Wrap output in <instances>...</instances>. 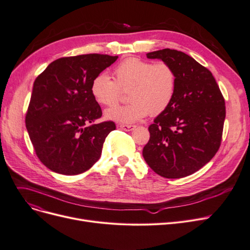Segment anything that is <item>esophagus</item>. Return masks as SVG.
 Listing matches in <instances>:
<instances>
[{
	"mask_svg": "<svg viewBox=\"0 0 250 250\" xmlns=\"http://www.w3.org/2000/svg\"><path fill=\"white\" fill-rule=\"evenodd\" d=\"M119 127H121L122 129H124V131L125 132H129V131H133L134 128H136V125H119Z\"/></svg>",
	"mask_w": 250,
	"mask_h": 250,
	"instance_id": "1",
	"label": "esophagus"
}]
</instances>
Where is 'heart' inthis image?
<instances>
[{"label": "heart", "mask_w": 250, "mask_h": 250, "mask_svg": "<svg viewBox=\"0 0 250 250\" xmlns=\"http://www.w3.org/2000/svg\"><path fill=\"white\" fill-rule=\"evenodd\" d=\"M113 80L106 73H99L91 83V94L101 106L112 107L121 100L122 92L128 91L131 101L105 112L110 121L133 124L149 113L156 115L170 105L177 89V75L167 62L152 64L131 57L119 63L113 70Z\"/></svg>", "instance_id": "b5f03b06"}]
</instances>
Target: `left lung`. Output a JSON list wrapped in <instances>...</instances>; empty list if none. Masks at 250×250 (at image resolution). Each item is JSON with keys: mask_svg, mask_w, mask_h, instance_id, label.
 <instances>
[{"mask_svg": "<svg viewBox=\"0 0 250 250\" xmlns=\"http://www.w3.org/2000/svg\"><path fill=\"white\" fill-rule=\"evenodd\" d=\"M147 58L170 65L177 89L170 105L148 127L144 159L161 177H187L208 164L221 146L225 99L212 73L187 54L162 49Z\"/></svg>", "mask_w": 250, "mask_h": 250, "instance_id": "left-lung-1", "label": "left lung"}]
</instances>
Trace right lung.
<instances>
[{"mask_svg": "<svg viewBox=\"0 0 250 250\" xmlns=\"http://www.w3.org/2000/svg\"><path fill=\"white\" fill-rule=\"evenodd\" d=\"M117 56L103 54L62 57L49 64L34 83L25 125L36 154L61 175L90 169L101 156L106 137L115 129L102 116L91 83Z\"/></svg>", "mask_w": 250, "mask_h": 250, "instance_id": "obj_1", "label": "right lung"}]
</instances>
